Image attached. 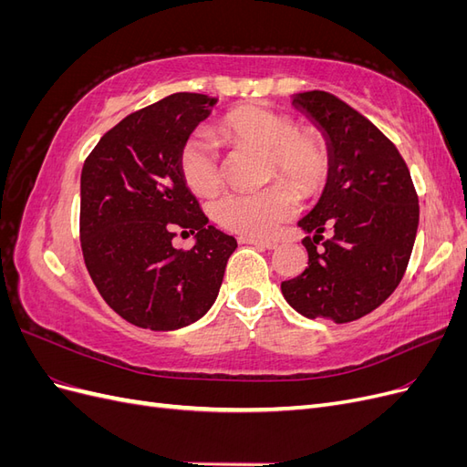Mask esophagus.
<instances>
[{
    "label": "esophagus",
    "mask_w": 467,
    "mask_h": 467,
    "mask_svg": "<svg viewBox=\"0 0 467 467\" xmlns=\"http://www.w3.org/2000/svg\"><path fill=\"white\" fill-rule=\"evenodd\" d=\"M239 244H245V245H259L265 249H276L278 242L275 239H263V237H239Z\"/></svg>",
    "instance_id": "obj_1"
}]
</instances>
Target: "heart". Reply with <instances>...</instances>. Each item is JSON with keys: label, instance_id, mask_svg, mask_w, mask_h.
<instances>
[{"label": "heart", "instance_id": "b5f03b06", "mask_svg": "<svg viewBox=\"0 0 467 467\" xmlns=\"http://www.w3.org/2000/svg\"><path fill=\"white\" fill-rule=\"evenodd\" d=\"M218 130L237 150L266 153L268 179H286L257 192H230L212 206V216L223 230L242 235H268L300 208L302 194H316L329 175L331 155L325 138L316 129H298L286 112L261 105L230 110ZM179 171L187 187L199 196L218 192L223 182L220 155L208 140L194 132L181 144Z\"/></svg>", "mask_w": 467, "mask_h": 467}]
</instances>
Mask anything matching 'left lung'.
<instances>
[{
	"label": "left lung",
	"mask_w": 467,
	"mask_h": 467,
	"mask_svg": "<svg viewBox=\"0 0 467 467\" xmlns=\"http://www.w3.org/2000/svg\"><path fill=\"white\" fill-rule=\"evenodd\" d=\"M294 105L327 136L331 167L319 202L300 220L314 234L304 239L307 268L280 288L309 319L357 321L400 286L415 245L419 196L398 148L358 110L327 91L298 93Z\"/></svg>",
	"instance_id": "8db88e82"
}]
</instances>
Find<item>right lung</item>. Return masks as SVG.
I'll return each instance as SVG.
<instances>
[{
  "instance_id": "add662e5",
  "label": "right lung",
  "mask_w": 467,
  "mask_h": 467,
  "mask_svg": "<svg viewBox=\"0 0 467 467\" xmlns=\"http://www.w3.org/2000/svg\"><path fill=\"white\" fill-rule=\"evenodd\" d=\"M216 99L173 93L122 119L81 169L79 239L99 294L136 327L173 331L201 319L237 247L208 223L177 155ZM196 233L192 250L176 234Z\"/></svg>"
}]
</instances>
